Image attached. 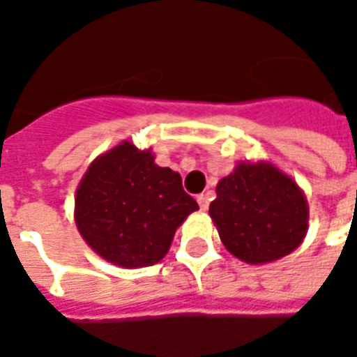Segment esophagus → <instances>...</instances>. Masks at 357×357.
Listing matches in <instances>:
<instances>
[{
	"label": "esophagus",
	"mask_w": 357,
	"mask_h": 357,
	"mask_svg": "<svg viewBox=\"0 0 357 357\" xmlns=\"http://www.w3.org/2000/svg\"><path fill=\"white\" fill-rule=\"evenodd\" d=\"M197 202H199V206H201L202 212H206L208 210V204H210V193H202L197 197Z\"/></svg>",
	"instance_id": "1"
}]
</instances>
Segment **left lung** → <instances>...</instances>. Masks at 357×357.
<instances>
[{"label": "left lung", "instance_id": "obj_1", "mask_svg": "<svg viewBox=\"0 0 357 357\" xmlns=\"http://www.w3.org/2000/svg\"><path fill=\"white\" fill-rule=\"evenodd\" d=\"M224 247L247 264L291 255L307 233L310 210L298 183L271 162H239L218 181L208 210Z\"/></svg>", "mask_w": 357, "mask_h": 357}]
</instances>
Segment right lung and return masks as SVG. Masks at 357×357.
Segmentation results:
<instances>
[{"instance_id":"right-lung-1","label":"right lung","mask_w":357,"mask_h":357,"mask_svg":"<svg viewBox=\"0 0 357 357\" xmlns=\"http://www.w3.org/2000/svg\"><path fill=\"white\" fill-rule=\"evenodd\" d=\"M199 210L181 176L155 164L151 149L122 141L89 164L74 199L76 227L95 255L145 268L170 250L176 229Z\"/></svg>"}]
</instances>
